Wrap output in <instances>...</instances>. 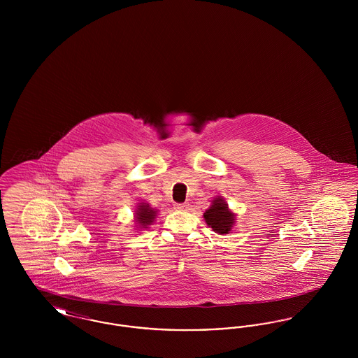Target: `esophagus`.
<instances>
[{
  "label": "esophagus",
  "mask_w": 358,
  "mask_h": 358,
  "mask_svg": "<svg viewBox=\"0 0 358 358\" xmlns=\"http://www.w3.org/2000/svg\"><path fill=\"white\" fill-rule=\"evenodd\" d=\"M187 206H189L187 203H176V204H174V209H178V210H184V209H187Z\"/></svg>",
  "instance_id": "obj_1"
}]
</instances>
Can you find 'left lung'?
<instances>
[{
	"instance_id": "8db88e82",
	"label": "left lung",
	"mask_w": 358,
	"mask_h": 358,
	"mask_svg": "<svg viewBox=\"0 0 358 358\" xmlns=\"http://www.w3.org/2000/svg\"><path fill=\"white\" fill-rule=\"evenodd\" d=\"M205 222L217 234H228L235 222V215L229 212L228 205L224 203L222 197L213 200L212 206L204 213Z\"/></svg>"
}]
</instances>
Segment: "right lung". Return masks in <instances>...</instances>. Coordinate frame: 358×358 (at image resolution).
I'll return each mask as SVG.
<instances>
[{
    "label": "right lung",
    "mask_w": 358,
    "mask_h": 358,
    "mask_svg": "<svg viewBox=\"0 0 358 358\" xmlns=\"http://www.w3.org/2000/svg\"><path fill=\"white\" fill-rule=\"evenodd\" d=\"M155 210L152 209L149 204H141L138 206V210H136V222L141 225V227H143V228H146V225H149V224H152L153 222L154 219H155Z\"/></svg>",
    "instance_id": "right-lung-1"
}]
</instances>
